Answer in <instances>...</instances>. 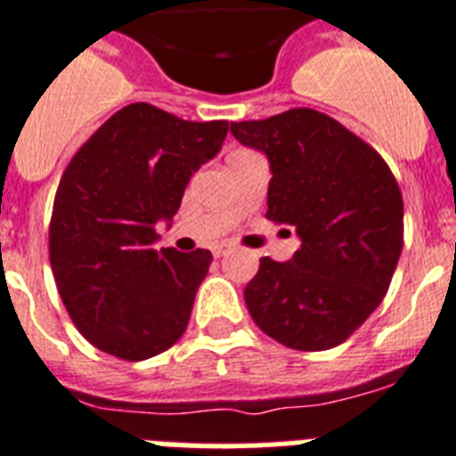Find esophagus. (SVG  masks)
Wrapping results in <instances>:
<instances>
[{"label": "esophagus", "instance_id": "esophagus-1", "mask_svg": "<svg viewBox=\"0 0 456 456\" xmlns=\"http://www.w3.org/2000/svg\"><path fill=\"white\" fill-rule=\"evenodd\" d=\"M229 252V243H217L213 246V257H222V255H227Z\"/></svg>", "mask_w": 456, "mask_h": 456}]
</instances>
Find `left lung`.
<instances>
[{
    "mask_svg": "<svg viewBox=\"0 0 456 456\" xmlns=\"http://www.w3.org/2000/svg\"><path fill=\"white\" fill-rule=\"evenodd\" d=\"M232 134L266 155V217L292 224L301 240L287 262L259 259L243 292L252 320L294 350L338 346L380 305L399 264L403 199L392 171L313 109L232 122Z\"/></svg>",
    "mask_w": 456,
    "mask_h": 456,
    "instance_id": "1",
    "label": "left lung"
}]
</instances>
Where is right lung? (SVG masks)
<instances>
[{
    "mask_svg": "<svg viewBox=\"0 0 456 456\" xmlns=\"http://www.w3.org/2000/svg\"><path fill=\"white\" fill-rule=\"evenodd\" d=\"M229 122H190L129 104L92 134L64 169L53 204L51 266L78 331L113 357L169 350L190 322L208 250H155L187 183L220 152Z\"/></svg>",
    "mask_w": 456,
    "mask_h": 456,
    "instance_id": "obj_1",
    "label": "right lung"
}]
</instances>
